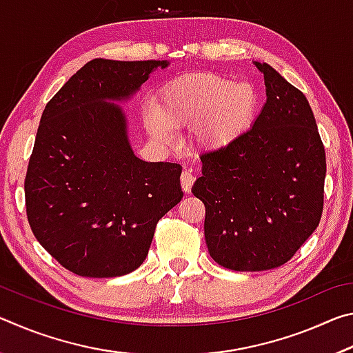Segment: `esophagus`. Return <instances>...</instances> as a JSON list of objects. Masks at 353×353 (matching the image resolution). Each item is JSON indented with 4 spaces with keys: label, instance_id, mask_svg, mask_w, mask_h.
<instances>
[{
    "label": "esophagus",
    "instance_id": "obj_1",
    "mask_svg": "<svg viewBox=\"0 0 353 353\" xmlns=\"http://www.w3.org/2000/svg\"><path fill=\"white\" fill-rule=\"evenodd\" d=\"M181 183H182V188H183L185 193H190L191 187H193V183H194L193 172L188 171V170H185L182 172V176H181Z\"/></svg>",
    "mask_w": 353,
    "mask_h": 353
}]
</instances>
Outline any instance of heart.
<instances>
[{
	"mask_svg": "<svg viewBox=\"0 0 353 353\" xmlns=\"http://www.w3.org/2000/svg\"><path fill=\"white\" fill-rule=\"evenodd\" d=\"M260 109V94L249 81L234 82L212 73L188 74L168 83L148 112L151 134L170 140L172 129L193 128L205 149H224L248 134Z\"/></svg>",
	"mask_w": 353,
	"mask_h": 353,
	"instance_id": "b5f03b06",
	"label": "heart"
}]
</instances>
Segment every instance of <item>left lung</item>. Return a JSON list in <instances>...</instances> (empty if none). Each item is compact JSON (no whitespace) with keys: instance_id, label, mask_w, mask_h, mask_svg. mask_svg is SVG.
<instances>
[{"instance_id":"left-lung-1","label":"left lung","mask_w":353,"mask_h":353,"mask_svg":"<svg viewBox=\"0 0 353 353\" xmlns=\"http://www.w3.org/2000/svg\"><path fill=\"white\" fill-rule=\"evenodd\" d=\"M266 103L234 145L201 155L193 194L205 205L212 259L232 271L285 265L318 227L324 205L325 151L312 107L271 65Z\"/></svg>"}]
</instances>
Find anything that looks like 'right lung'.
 <instances>
[{
    "mask_svg": "<svg viewBox=\"0 0 353 353\" xmlns=\"http://www.w3.org/2000/svg\"><path fill=\"white\" fill-rule=\"evenodd\" d=\"M168 65L94 59L41 113L25 179L28 221L41 246L77 276L135 271L159 219L182 199V166L137 157L119 105Z\"/></svg>",
    "mask_w": 353,
    "mask_h": 353,
    "instance_id": "1",
    "label": "right lung"
}]
</instances>
